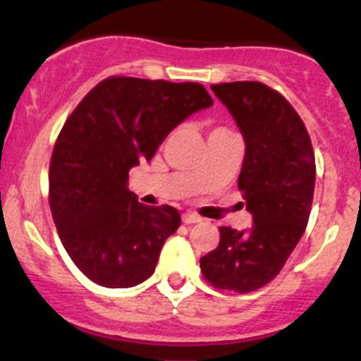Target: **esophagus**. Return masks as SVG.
I'll return each instance as SVG.
<instances>
[{"instance_id":"obj_1","label":"esophagus","mask_w":361,"mask_h":361,"mask_svg":"<svg viewBox=\"0 0 361 361\" xmlns=\"http://www.w3.org/2000/svg\"><path fill=\"white\" fill-rule=\"evenodd\" d=\"M181 220H183V224H187V225L199 224V221H201V216L195 213H183L181 214Z\"/></svg>"}]
</instances>
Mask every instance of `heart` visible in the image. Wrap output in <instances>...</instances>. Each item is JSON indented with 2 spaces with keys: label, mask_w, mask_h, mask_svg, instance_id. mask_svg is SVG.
<instances>
[{
  "label": "heart",
  "mask_w": 361,
  "mask_h": 361,
  "mask_svg": "<svg viewBox=\"0 0 361 361\" xmlns=\"http://www.w3.org/2000/svg\"><path fill=\"white\" fill-rule=\"evenodd\" d=\"M214 130H224V129H214Z\"/></svg>",
  "instance_id": "heart-1"
}]
</instances>
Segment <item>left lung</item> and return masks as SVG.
<instances>
[{
  "instance_id": "8db88e82",
  "label": "left lung",
  "mask_w": 361,
  "mask_h": 361,
  "mask_svg": "<svg viewBox=\"0 0 361 361\" xmlns=\"http://www.w3.org/2000/svg\"><path fill=\"white\" fill-rule=\"evenodd\" d=\"M246 143L238 187L253 214L248 231L220 227V243L201 258L218 290L250 293L279 274L300 241L314 195L311 137L292 104L260 82L211 85Z\"/></svg>"
}]
</instances>
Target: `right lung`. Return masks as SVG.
Segmentation results:
<instances>
[{
  "mask_svg": "<svg viewBox=\"0 0 361 361\" xmlns=\"http://www.w3.org/2000/svg\"><path fill=\"white\" fill-rule=\"evenodd\" d=\"M211 104L201 83L110 76L68 116L50 159L49 204L64 250L90 281L129 288L154 274L181 218L167 204L137 202L129 171Z\"/></svg>",
  "mask_w": 361,
  "mask_h": 361,
  "instance_id": "obj_1",
  "label": "right lung"
}]
</instances>
